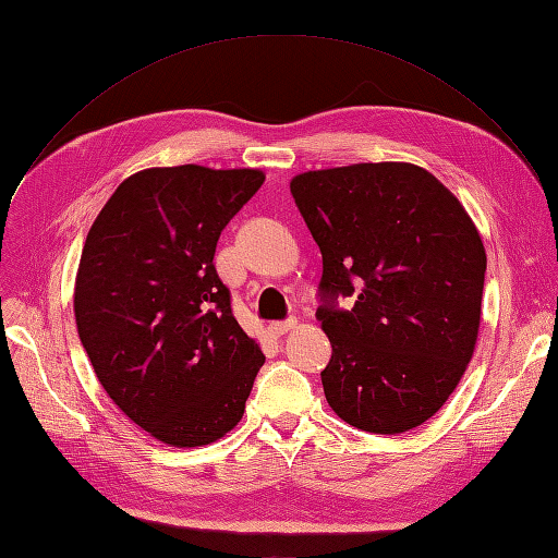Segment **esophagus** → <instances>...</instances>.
I'll return each instance as SVG.
<instances>
[{
    "instance_id": "1",
    "label": "esophagus",
    "mask_w": 558,
    "mask_h": 558,
    "mask_svg": "<svg viewBox=\"0 0 558 558\" xmlns=\"http://www.w3.org/2000/svg\"><path fill=\"white\" fill-rule=\"evenodd\" d=\"M296 326V319H284V322H274L269 328L276 337H282L287 330H292Z\"/></svg>"
}]
</instances>
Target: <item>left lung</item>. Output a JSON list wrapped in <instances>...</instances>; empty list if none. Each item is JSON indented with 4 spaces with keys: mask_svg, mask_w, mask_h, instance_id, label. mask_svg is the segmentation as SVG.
I'll use <instances>...</instances> for the list:
<instances>
[{
    "mask_svg": "<svg viewBox=\"0 0 558 558\" xmlns=\"http://www.w3.org/2000/svg\"><path fill=\"white\" fill-rule=\"evenodd\" d=\"M324 257V392L347 424L395 435L433 417L472 360L486 251L453 193L401 161L301 173L289 184ZM356 296L351 311L339 298Z\"/></svg>",
    "mask_w": 558,
    "mask_h": 558,
    "instance_id": "obj_1",
    "label": "left lung"
}]
</instances>
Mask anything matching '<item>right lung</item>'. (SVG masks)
<instances>
[{"mask_svg": "<svg viewBox=\"0 0 558 558\" xmlns=\"http://www.w3.org/2000/svg\"><path fill=\"white\" fill-rule=\"evenodd\" d=\"M262 182L255 168H148L113 191L88 230L80 339L105 392L163 445L223 438L264 365L214 266L216 241Z\"/></svg>", "mask_w": 558, "mask_h": 558, "instance_id": "add662e5", "label": "right lung"}]
</instances>
